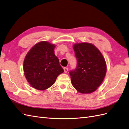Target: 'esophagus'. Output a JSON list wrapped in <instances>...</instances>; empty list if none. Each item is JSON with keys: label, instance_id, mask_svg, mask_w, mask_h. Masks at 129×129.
<instances>
[{"label": "esophagus", "instance_id": "esophagus-1", "mask_svg": "<svg viewBox=\"0 0 129 129\" xmlns=\"http://www.w3.org/2000/svg\"><path fill=\"white\" fill-rule=\"evenodd\" d=\"M64 72H65V73H67V72L68 71V68H64Z\"/></svg>", "mask_w": 129, "mask_h": 129}]
</instances>
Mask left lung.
<instances>
[{"instance_id":"obj_1","label":"left lung","mask_w":129,"mask_h":129,"mask_svg":"<svg viewBox=\"0 0 129 129\" xmlns=\"http://www.w3.org/2000/svg\"><path fill=\"white\" fill-rule=\"evenodd\" d=\"M77 60L76 68L70 71L72 85L81 93H91L97 89L106 72L105 60L99 49L89 43L74 46Z\"/></svg>"}]
</instances>
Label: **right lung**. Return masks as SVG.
Listing matches in <instances>:
<instances>
[{
  "instance_id": "1",
  "label": "right lung",
  "mask_w": 129,
  "mask_h": 129,
  "mask_svg": "<svg viewBox=\"0 0 129 129\" xmlns=\"http://www.w3.org/2000/svg\"><path fill=\"white\" fill-rule=\"evenodd\" d=\"M54 45L46 41L36 44L24 59V75L31 86L43 90L54 83L58 76L64 72L54 54Z\"/></svg>"
}]
</instances>
